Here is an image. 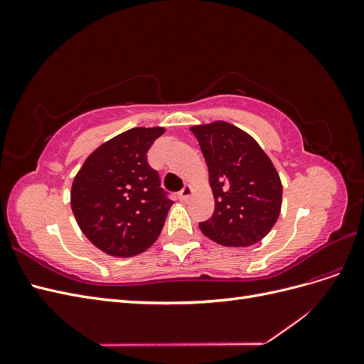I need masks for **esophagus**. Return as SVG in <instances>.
Returning a JSON list of instances; mask_svg holds the SVG:
<instances>
[{"label": "esophagus", "instance_id": "esophagus-1", "mask_svg": "<svg viewBox=\"0 0 364 364\" xmlns=\"http://www.w3.org/2000/svg\"><path fill=\"white\" fill-rule=\"evenodd\" d=\"M193 194V186L191 185H185L183 190L179 193V199L181 200H188Z\"/></svg>", "mask_w": 364, "mask_h": 364}]
</instances>
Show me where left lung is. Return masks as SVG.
Segmentation results:
<instances>
[{"instance_id":"1","label":"left lung","mask_w":364,"mask_h":364,"mask_svg":"<svg viewBox=\"0 0 364 364\" xmlns=\"http://www.w3.org/2000/svg\"><path fill=\"white\" fill-rule=\"evenodd\" d=\"M190 130L199 141L215 200L200 230L228 247L258 243L277 223L282 203V183L270 158L246 132L225 121Z\"/></svg>"}]
</instances>
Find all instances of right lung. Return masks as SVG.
<instances>
[{
	"instance_id": "obj_1",
	"label": "right lung",
	"mask_w": 364,
	"mask_h": 364,
	"mask_svg": "<svg viewBox=\"0 0 364 364\" xmlns=\"http://www.w3.org/2000/svg\"><path fill=\"white\" fill-rule=\"evenodd\" d=\"M164 127H135L109 139L85 161L71 188L82 232L112 257H134L158 240L173 205L147 151Z\"/></svg>"
}]
</instances>
